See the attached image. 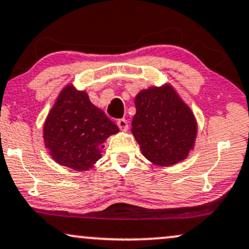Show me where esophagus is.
Segmentation results:
<instances>
[{"label":"esophagus","mask_w":249,"mask_h":249,"mask_svg":"<svg viewBox=\"0 0 249 249\" xmlns=\"http://www.w3.org/2000/svg\"><path fill=\"white\" fill-rule=\"evenodd\" d=\"M116 124H118L120 130L122 131H127L128 128H129V125H128V121L125 119H119L118 122H116Z\"/></svg>","instance_id":"esophagus-1"}]
</instances>
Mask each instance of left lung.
Here are the masks:
<instances>
[{
	"label": "left lung",
	"instance_id": "obj_1",
	"mask_svg": "<svg viewBox=\"0 0 249 249\" xmlns=\"http://www.w3.org/2000/svg\"><path fill=\"white\" fill-rule=\"evenodd\" d=\"M131 133L143 156L171 166L187 158L197 134L195 116L171 85L142 90L135 98Z\"/></svg>",
	"mask_w": 249,
	"mask_h": 249
}]
</instances>
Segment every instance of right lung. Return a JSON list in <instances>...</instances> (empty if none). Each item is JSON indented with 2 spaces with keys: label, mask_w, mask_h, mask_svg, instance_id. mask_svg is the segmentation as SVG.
Returning <instances> with one entry per match:
<instances>
[{
  "label": "right lung",
  "mask_w": 249,
  "mask_h": 249,
  "mask_svg": "<svg viewBox=\"0 0 249 249\" xmlns=\"http://www.w3.org/2000/svg\"><path fill=\"white\" fill-rule=\"evenodd\" d=\"M118 125L89 99L87 92L67 85L44 124L46 148L57 164L85 171L101 157L104 143Z\"/></svg>",
  "instance_id": "right-lung-1"
}]
</instances>
